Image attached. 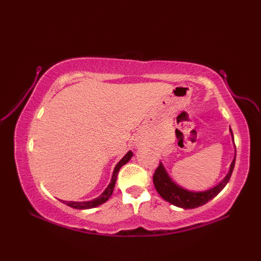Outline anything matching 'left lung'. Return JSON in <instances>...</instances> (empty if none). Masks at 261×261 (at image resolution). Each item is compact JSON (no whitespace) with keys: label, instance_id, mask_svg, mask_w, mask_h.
Returning <instances> with one entry per match:
<instances>
[{"label":"left lung","instance_id":"8db88e82","mask_svg":"<svg viewBox=\"0 0 261 261\" xmlns=\"http://www.w3.org/2000/svg\"><path fill=\"white\" fill-rule=\"evenodd\" d=\"M230 132L232 138H233V134H232L231 129ZM234 163L236 156L230 165L229 173L224 177L223 180L220 181L216 186L203 192L187 191L185 188L177 185L175 181L171 180L169 175L167 174V171H166L164 167V165L160 163L158 168L153 174V185L156 187L159 195L162 196L165 201L175 205V206H178L181 208H196L198 206H202L204 204H206L223 190L224 186L228 184L230 180L232 171H233L234 168Z\"/></svg>","mask_w":261,"mask_h":261}]
</instances>
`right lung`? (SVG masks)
<instances>
[{"label":"right lung","instance_id":"obj_1","mask_svg":"<svg viewBox=\"0 0 261 261\" xmlns=\"http://www.w3.org/2000/svg\"><path fill=\"white\" fill-rule=\"evenodd\" d=\"M134 156V152L129 151L127 152L125 156L122 158L120 162L116 164L115 168L113 170V175H112V178H111V182L109 184V186L107 187V190H105L101 195L98 197L92 199V201H86V202H67V201H62L64 204L68 205V206L73 207V208H77V210H87V208H93V207H96L98 205H101L103 203H105L110 198V196L112 195L113 190H114V185H115V181H116V176H118V173L120 168L122 166L125 165L129 160L131 159V157Z\"/></svg>","mask_w":261,"mask_h":261}]
</instances>
